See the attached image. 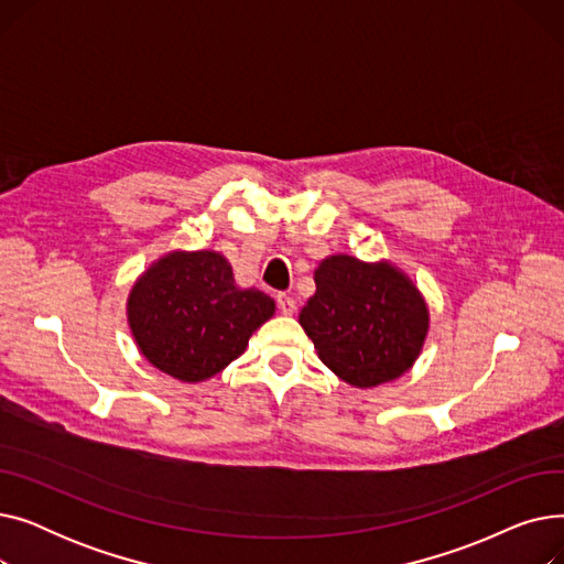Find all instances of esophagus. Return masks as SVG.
<instances>
[{"instance_id":"34e87169","label":"esophagus","mask_w":564,"mask_h":564,"mask_svg":"<svg viewBox=\"0 0 564 564\" xmlns=\"http://www.w3.org/2000/svg\"><path fill=\"white\" fill-rule=\"evenodd\" d=\"M279 311L283 315H292L297 311V302H294V297H290V294H279Z\"/></svg>"}]
</instances>
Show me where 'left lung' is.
<instances>
[{
	"label": "left lung",
	"mask_w": 564,
	"mask_h": 564,
	"mask_svg": "<svg viewBox=\"0 0 564 564\" xmlns=\"http://www.w3.org/2000/svg\"><path fill=\"white\" fill-rule=\"evenodd\" d=\"M315 294L300 313L319 361L354 389L400 379L419 361L430 308L419 285L391 260L327 256Z\"/></svg>",
	"instance_id": "1"
}]
</instances>
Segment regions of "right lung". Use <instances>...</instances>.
I'll return each instance as SVG.
<instances>
[{
	"label": "right lung",
	"instance_id": "obj_1",
	"mask_svg": "<svg viewBox=\"0 0 564 564\" xmlns=\"http://www.w3.org/2000/svg\"><path fill=\"white\" fill-rule=\"evenodd\" d=\"M126 313L148 364L177 381L198 383L242 357L276 304L258 288L237 285L224 253L173 249L137 276Z\"/></svg>",
	"mask_w": 564,
	"mask_h": 564
}]
</instances>
